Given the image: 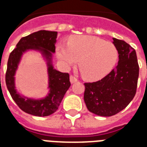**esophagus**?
<instances>
[{
  "label": "esophagus",
  "instance_id": "esophagus-1",
  "mask_svg": "<svg viewBox=\"0 0 147 147\" xmlns=\"http://www.w3.org/2000/svg\"><path fill=\"white\" fill-rule=\"evenodd\" d=\"M78 81V79L75 77V76H70V82H71V83L72 84V83H75L76 82Z\"/></svg>",
  "mask_w": 147,
  "mask_h": 147
}]
</instances>
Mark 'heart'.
I'll list each match as a JSON object with an SVG mask.
<instances>
[{
	"label": "heart",
	"instance_id": "b5f03b06",
	"mask_svg": "<svg viewBox=\"0 0 147 147\" xmlns=\"http://www.w3.org/2000/svg\"><path fill=\"white\" fill-rule=\"evenodd\" d=\"M57 58L65 68L78 62L84 78L97 81L106 76L114 68L118 51L114 43L94 36L76 35L69 38L68 45L56 47Z\"/></svg>",
	"mask_w": 147,
	"mask_h": 147
}]
</instances>
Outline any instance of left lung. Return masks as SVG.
I'll list each match as a JSON object with an SVG mask.
<instances>
[{
  "mask_svg": "<svg viewBox=\"0 0 147 147\" xmlns=\"http://www.w3.org/2000/svg\"><path fill=\"white\" fill-rule=\"evenodd\" d=\"M118 64L95 82L85 83L84 100L88 110L103 117L113 116L127 106L137 92L139 65L135 49L125 41L113 38Z\"/></svg>",
  "mask_w": 147,
  "mask_h": 147,
  "instance_id": "1",
  "label": "left lung"
}]
</instances>
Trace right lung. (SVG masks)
<instances>
[{"label":"right lung","instance_id":"1","mask_svg":"<svg viewBox=\"0 0 147 147\" xmlns=\"http://www.w3.org/2000/svg\"><path fill=\"white\" fill-rule=\"evenodd\" d=\"M56 37L57 32L55 31L40 30L31 33L20 39L8 59L5 76L8 91L23 111L34 116H49L56 111L65 92L71 85L69 73L55 70L51 63L52 53H54L55 50ZM29 49L40 51L47 61L50 93L46 98L40 100L23 98L15 89V72L22 53Z\"/></svg>","mask_w":147,"mask_h":147}]
</instances>
